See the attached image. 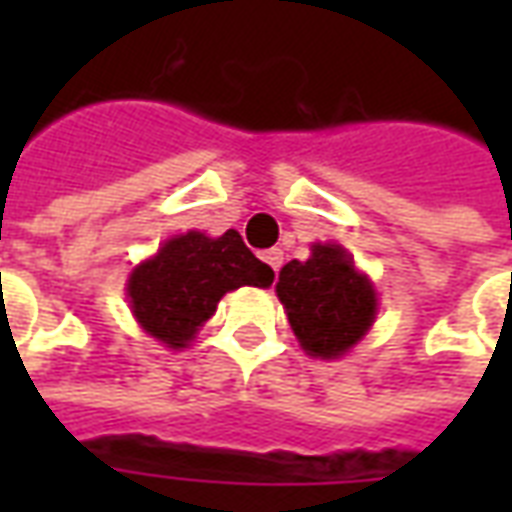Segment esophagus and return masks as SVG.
Instances as JSON below:
<instances>
[{
	"instance_id": "obj_1",
	"label": "esophagus",
	"mask_w": 512,
	"mask_h": 512,
	"mask_svg": "<svg viewBox=\"0 0 512 512\" xmlns=\"http://www.w3.org/2000/svg\"><path fill=\"white\" fill-rule=\"evenodd\" d=\"M263 260H266V266L279 271V266H282V249H268V252H263Z\"/></svg>"
}]
</instances>
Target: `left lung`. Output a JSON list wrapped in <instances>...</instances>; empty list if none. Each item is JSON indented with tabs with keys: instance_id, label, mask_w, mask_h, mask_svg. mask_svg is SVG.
Returning <instances> with one entry per match:
<instances>
[{
	"instance_id": "obj_1",
	"label": "left lung",
	"mask_w": 512,
	"mask_h": 512,
	"mask_svg": "<svg viewBox=\"0 0 512 512\" xmlns=\"http://www.w3.org/2000/svg\"><path fill=\"white\" fill-rule=\"evenodd\" d=\"M277 296L301 348L321 359L348 354L378 312L373 282L340 244H312L310 260L282 266Z\"/></svg>"
}]
</instances>
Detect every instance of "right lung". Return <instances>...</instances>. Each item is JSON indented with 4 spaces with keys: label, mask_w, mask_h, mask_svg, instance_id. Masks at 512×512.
<instances>
[{
    "label": "right lung",
    "mask_w": 512,
    "mask_h": 512,
    "mask_svg": "<svg viewBox=\"0 0 512 512\" xmlns=\"http://www.w3.org/2000/svg\"><path fill=\"white\" fill-rule=\"evenodd\" d=\"M271 282V266L257 260L235 230L219 238L191 230L169 238L131 271L126 296L150 337L167 348H186L224 293L244 285L268 288Z\"/></svg>",
    "instance_id": "right-lung-1"
}]
</instances>
